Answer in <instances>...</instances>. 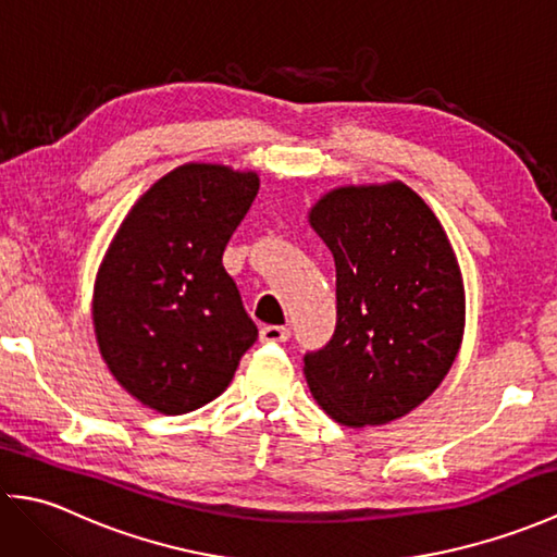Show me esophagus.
Masks as SVG:
<instances>
[{
  "label": "esophagus",
  "instance_id": "esophagus-1",
  "mask_svg": "<svg viewBox=\"0 0 557 557\" xmlns=\"http://www.w3.org/2000/svg\"><path fill=\"white\" fill-rule=\"evenodd\" d=\"M289 327L285 325H265L260 327V342H287Z\"/></svg>",
  "mask_w": 557,
  "mask_h": 557
}]
</instances>
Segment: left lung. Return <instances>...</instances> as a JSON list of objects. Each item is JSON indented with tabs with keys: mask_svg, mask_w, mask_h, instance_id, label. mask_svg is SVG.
I'll list each match as a JSON object with an SVG mask.
<instances>
[{
	"mask_svg": "<svg viewBox=\"0 0 557 557\" xmlns=\"http://www.w3.org/2000/svg\"><path fill=\"white\" fill-rule=\"evenodd\" d=\"M335 258L337 325L304 357L318 405L342 425H383L443 383L465 335V285L433 210L407 184L339 186L309 212Z\"/></svg>",
	"mask_w": 557,
	"mask_h": 557,
	"instance_id": "1",
	"label": "left lung"
}]
</instances>
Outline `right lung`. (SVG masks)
I'll return each mask as SVG.
<instances>
[{"label":"right lung","instance_id":"1","mask_svg":"<svg viewBox=\"0 0 557 557\" xmlns=\"http://www.w3.org/2000/svg\"><path fill=\"white\" fill-rule=\"evenodd\" d=\"M258 186L256 172L188 162L152 184L116 230L92 325L108 369L140 405L168 417L208 405L258 339L222 265Z\"/></svg>","mask_w":557,"mask_h":557}]
</instances>
